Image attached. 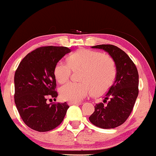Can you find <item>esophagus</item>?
Instances as JSON below:
<instances>
[{"instance_id":"obj_1","label":"esophagus","mask_w":156,"mask_h":156,"mask_svg":"<svg viewBox=\"0 0 156 156\" xmlns=\"http://www.w3.org/2000/svg\"><path fill=\"white\" fill-rule=\"evenodd\" d=\"M68 105H80V102H68Z\"/></svg>"}]
</instances>
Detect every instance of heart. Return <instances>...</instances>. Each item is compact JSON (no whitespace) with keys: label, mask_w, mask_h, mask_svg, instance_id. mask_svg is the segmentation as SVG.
Here are the masks:
<instances>
[{"label":"heart","mask_w":156,"mask_h":156,"mask_svg":"<svg viewBox=\"0 0 156 156\" xmlns=\"http://www.w3.org/2000/svg\"><path fill=\"white\" fill-rule=\"evenodd\" d=\"M68 63L58 61L54 69V75L59 83L69 80L73 71H80L81 83H69L59 90L62 100L78 102L93 90V95L104 94L112 84L117 73L115 61L111 57L99 51L81 49L69 55Z\"/></svg>","instance_id":"heart-1"}]
</instances>
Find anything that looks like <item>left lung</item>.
I'll return each instance as SVG.
<instances>
[{"mask_svg": "<svg viewBox=\"0 0 156 156\" xmlns=\"http://www.w3.org/2000/svg\"><path fill=\"white\" fill-rule=\"evenodd\" d=\"M107 51L113 58L117 73L114 84L105 95L103 102L96 104L89 120L102 129H113L128 119L139 95V73L132 60L119 47L112 44L92 47Z\"/></svg>", "mask_w": 156, "mask_h": 156, "instance_id": "left-lung-1", "label": "left lung"}]
</instances>
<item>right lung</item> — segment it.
<instances>
[{
	"label": "right lung",
	"instance_id": "obj_1",
	"mask_svg": "<svg viewBox=\"0 0 156 156\" xmlns=\"http://www.w3.org/2000/svg\"><path fill=\"white\" fill-rule=\"evenodd\" d=\"M71 52L65 47H41L24 58L15 71V103L25 124L33 130L45 132L55 129L64 119L66 102L47 104V97L56 99V63Z\"/></svg>",
	"mask_w": 156,
	"mask_h": 156
}]
</instances>
